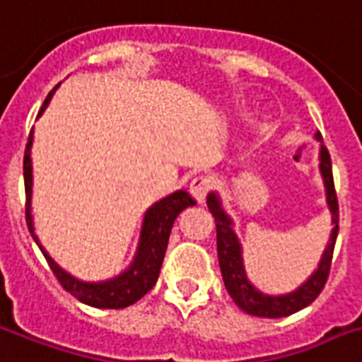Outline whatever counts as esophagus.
I'll use <instances>...</instances> for the list:
<instances>
[{"label": "esophagus", "mask_w": 362, "mask_h": 362, "mask_svg": "<svg viewBox=\"0 0 362 362\" xmlns=\"http://www.w3.org/2000/svg\"><path fill=\"white\" fill-rule=\"evenodd\" d=\"M211 187H212V180L205 175L195 176V178H192V182H189V193H192L193 197H195L197 201L205 199L206 193L211 192Z\"/></svg>", "instance_id": "esophagus-1"}]
</instances>
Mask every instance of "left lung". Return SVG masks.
Instances as JSON below:
<instances>
[{"mask_svg": "<svg viewBox=\"0 0 362 362\" xmlns=\"http://www.w3.org/2000/svg\"><path fill=\"white\" fill-rule=\"evenodd\" d=\"M321 138V134H317ZM321 175L325 178L327 186V201L332 212V222L334 230L330 235L327 250L321 258V264L317 267V272L305 281L298 291L286 294V296H266L250 285L245 275V267L241 260V247L237 241L235 233L231 230L230 218L226 216L220 201L214 193L206 197V205L211 209L214 222H216V248H218V262H220V272L224 277V285L233 298V302L241 308L245 313L256 317H269V319H279L296 313L303 310L305 305H310L327 285L328 275H330V266H332V255H334L336 237H338V197L334 189V176H332V161L328 153L327 146H321Z\"/></svg>", "mask_w": 362, "mask_h": 362, "instance_id": "obj_1", "label": "left lung"}]
</instances>
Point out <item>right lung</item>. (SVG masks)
Instances as JSON below:
<instances>
[{"mask_svg":"<svg viewBox=\"0 0 362 362\" xmlns=\"http://www.w3.org/2000/svg\"><path fill=\"white\" fill-rule=\"evenodd\" d=\"M57 89V87H54ZM54 89L47 95L41 112L51 100ZM32 138H34V129L30 131L28 136L26 150H24V189H26V224L28 230L34 237V241L40 245L37 237L34 233V224H32V214H30V199H32V159H30V148H32ZM195 205V199L184 189L173 193L169 197H165L159 203L151 206L146 212L144 224H142V235H140V245H138L136 258L132 262L131 269H127L123 275L115 277L106 283H81L70 277L68 273L60 269L51 256L47 255L43 247L40 245L41 252L45 256L47 264L54 273V277L59 279L66 292H70L71 296L77 298L79 302L93 305V308H102V310H121L129 308L140 298L148 294L157 283L159 272H161L163 258L167 250L170 230L175 224L176 216L180 214L186 206Z\"/></svg>","mask_w":362,"mask_h":362,"instance_id":"right-lung-1","label":"right lung"}]
</instances>
